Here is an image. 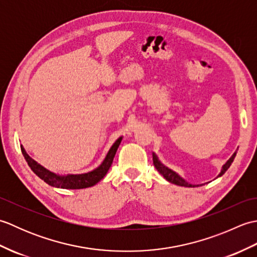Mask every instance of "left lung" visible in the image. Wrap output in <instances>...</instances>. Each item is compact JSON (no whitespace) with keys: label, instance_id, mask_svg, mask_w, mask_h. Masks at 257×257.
<instances>
[{"label":"left lung","instance_id":"8db88e82","mask_svg":"<svg viewBox=\"0 0 257 257\" xmlns=\"http://www.w3.org/2000/svg\"><path fill=\"white\" fill-rule=\"evenodd\" d=\"M234 158H235V154H234V155L230 158V160H228V161L225 163V165L222 167V170H221L220 174H219V176H217V177H221V176H223V174L225 173V171H226L227 169L230 168V166L232 165ZM154 165H155L156 169L158 170V172H159V173L161 174V176L167 180V181L171 182V183H173V184L180 185V187H188V188H194V187H195V184L188 183V182L185 181V180H183L181 177H179L177 173H174L173 171L169 170L168 168H166L165 166L162 165V163H160V161L157 159L156 156H154Z\"/></svg>","mask_w":257,"mask_h":257}]
</instances>
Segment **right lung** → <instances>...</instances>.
<instances>
[{
  "label": "right lung",
  "mask_w": 257,
  "mask_h": 257,
  "mask_svg": "<svg viewBox=\"0 0 257 257\" xmlns=\"http://www.w3.org/2000/svg\"><path fill=\"white\" fill-rule=\"evenodd\" d=\"M122 138H118L114 144L111 146V148L109 149L108 154L106 155L105 159L101 162V165L96 168L95 170L87 173H81V174H67V176H59V174L54 173L50 170H47L40 163H37L35 160H33L32 158L26 154L25 149L23 147H21L22 154H23L27 165L30 166L32 171L34 172L38 178H41L43 181L46 182L47 184L52 185L54 188H59V189H85L92 187V185L97 184L100 180L106 176L109 168L111 167L112 160L116 155L118 147L121 143Z\"/></svg>",
  "instance_id": "1"
}]
</instances>
